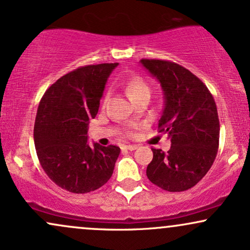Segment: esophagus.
<instances>
[{"instance_id": "1", "label": "esophagus", "mask_w": 250, "mask_h": 250, "mask_svg": "<svg viewBox=\"0 0 250 250\" xmlns=\"http://www.w3.org/2000/svg\"><path fill=\"white\" fill-rule=\"evenodd\" d=\"M123 148L128 149V150H135V149H137V146H135V145H127V146H125V147H123Z\"/></svg>"}]
</instances>
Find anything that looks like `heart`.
<instances>
[{"mask_svg":"<svg viewBox=\"0 0 250 250\" xmlns=\"http://www.w3.org/2000/svg\"><path fill=\"white\" fill-rule=\"evenodd\" d=\"M125 90L127 93V95L130 97L131 101H134V100L139 99V97L143 95H150L151 93L148 83L139 76L130 77L128 81H125ZM105 100H107V97H104L103 101H105Z\"/></svg>","mask_w":250,"mask_h":250,"instance_id":"obj_1","label":"heart"}]
</instances>
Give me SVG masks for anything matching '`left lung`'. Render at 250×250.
I'll return each mask as SVG.
<instances>
[{
	"mask_svg": "<svg viewBox=\"0 0 250 250\" xmlns=\"http://www.w3.org/2000/svg\"><path fill=\"white\" fill-rule=\"evenodd\" d=\"M141 63L161 83L165 109L159 133L167 134L170 149L151 148L149 181L167 191H185L203 179L215 161L220 139L216 103L209 89L182 65L166 60Z\"/></svg>",
	"mask_w": 250,
	"mask_h": 250,
	"instance_id": "1",
	"label": "left lung"
}]
</instances>
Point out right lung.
<instances>
[{"label":"right lung","mask_w":250,"mask_h":250,"mask_svg":"<svg viewBox=\"0 0 250 250\" xmlns=\"http://www.w3.org/2000/svg\"><path fill=\"white\" fill-rule=\"evenodd\" d=\"M116 65L77 68L51 84L40 101L34 125L37 157L49 179L70 193L96 190L113 175L120 148L97 143L89 147L87 134Z\"/></svg>","instance_id":"add662e5"}]
</instances>
